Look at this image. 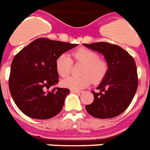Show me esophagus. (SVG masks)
Returning a JSON list of instances; mask_svg holds the SVG:
<instances>
[{"label": "esophagus", "mask_w": 150, "mask_h": 150, "mask_svg": "<svg viewBox=\"0 0 150 150\" xmlns=\"http://www.w3.org/2000/svg\"><path fill=\"white\" fill-rule=\"evenodd\" d=\"M71 93H75V94H80V91H75V90H71Z\"/></svg>", "instance_id": "obj_1"}]
</instances>
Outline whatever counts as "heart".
I'll return each instance as SVG.
<instances>
[{"mask_svg": "<svg viewBox=\"0 0 150 150\" xmlns=\"http://www.w3.org/2000/svg\"><path fill=\"white\" fill-rule=\"evenodd\" d=\"M72 58L75 63L83 64L81 71L83 76L68 77L61 81V84L71 90L79 91L91 83L97 84L104 79L109 70L108 63L99 58V55L88 48L81 47L72 53ZM71 59L68 55L62 54L56 59L55 67L61 77L65 78L70 75L72 67Z\"/></svg>", "mask_w": 150, "mask_h": 150, "instance_id": "heart-1", "label": "heart"}]
</instances>
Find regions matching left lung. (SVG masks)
Wrapping results in <instances>:
<instances>
[{
  "label": "left lung",
  "instance_id": "obj_1",
  "mask_svg": "<svg viewBox=\"0 0 150 150\" xmlns=\"http://www.w3.org/2000/svg\"><path fill=\"white\" fill-rule=\"evenodd\" d=\"M84 46L102 53L109 70L97 89L91 91L94 102L86 105V111L97 118H111L125 111L137 91L138 85L135 61L126 50L107 42H98Z\"/></svg>",
  "mask_w": 150,
  "mask_h": 150
}]
</instances>
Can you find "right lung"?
Returning a JSON list of instances; mask_svg holds the SVG:
<instances>
[{
	"label": "right lung",
	"mask_w": 150,
	"mask_h": 150,
	"mask_svg": "<svg viewBox=\"0 0 150 150\" xmlns=\"http://www.w3.org/2000/svg\"><path fill=\"white\" fill-rule=\"evenodd\" d=\"M77 45L39 38L15 55L8 86L14 103L24 115L35 119H48L61 111L70 90L45 89L59 83L56 59Z\"/></svg>",
	"instance_id": "1"
}]
</instances>
